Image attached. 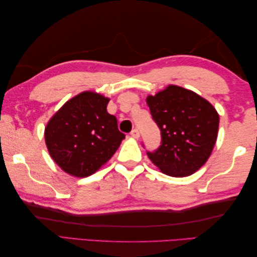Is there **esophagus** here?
<instances>
[{
  "label": "esophagus",
  "mask_w": 257,
  "mask_h": 257,
  "mask_svg": "<svg viewBox=\"0 0 257 257\" xmlns=\"http://www.w3.org/2000/svg\"><path fill=\"white\" fill-rule=\"evenodd\" d=\"M131 137L134 138V139H138L139 137H140V132H139L138 128H134L131 131Z\"/></svg>",
  "instance_id": "34e87169"
}]
</instances>
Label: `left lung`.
<instances>
[{
  "label": "left lung",
  "mask_w": 257,
  "mask_h": 257,
  "mask_svg": "<svg viewBox=\"0 0 257 257\" xmlns=\"http://www.w3.org/2000/svg\"><path fill=\"white\" fill-rule=\"evenodd\" d=\"M147 103L162 136L159 148L147 151L150 161L175 178L198 171L217 139L220 117L215 108L195 92L176 85L148 95Z\"/></svg>",
  "instance_id": "8db88e82"
}]
</instances>
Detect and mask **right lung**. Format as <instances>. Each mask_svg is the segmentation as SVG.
<instances>
[{"label":"right lung","instance_id":"right-lung-1","mask_svg":"<svg viewBox=\"0 0 257 257\" xmlns=\"http://www.w3.org/2000/svg\"><path fill=\"white\" fill-rule=\"evenodd\" d=\"M109 99L85 91L67 101L49 120L44 131L50 156L70 175L95 173L118 149L125 134L107 111Z\"/></svg>","mask_w":257,"mask_h":257}]
</instances>
